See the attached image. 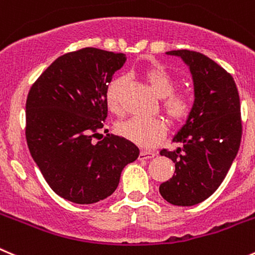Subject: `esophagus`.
<instances>
[{"mask_svg": "<svg viewBox=\"0 0 255 255\" xmlns=\"http://www.w3.org/2000/svg\"><path fill=\"white\" fill-rule=\"evenodd\" d=\"M156 156L154 151H146V150H141L139 154V159L140 160H147V159H152V157Z\"/></svg>", "mask_w": 255, "mask_h": 255, "instance_id": "34e87169", "label": "esophagus"}]
</instances>
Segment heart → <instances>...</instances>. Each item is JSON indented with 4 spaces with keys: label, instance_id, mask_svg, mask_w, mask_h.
<instances>
[{
    "label": "heart",
    "instance_id": "obj_1",
    "mask_svg": "<svg viewBox=\"0 0 255 255\" xmlns=\"http://www.w3.org/2000/svg\"><path fill=\"white\" fill-rule=\"evenodd\" d=\"M142 77L157 98L161 99L160 109L170 123L180 124L188 119L191 111V100L188 94L175 91L176 81L160 65H151L142 70ZM125 77H115L106 87L105 100L109 110L116 115L124 114V90ZM116 131L124 139L144 149H150L165 137L168 128L161 119L132 118L121 121L116 126Z\"/></svg>",
    "mask_w": 255,
    "mask_h": 255
}]
</instances>
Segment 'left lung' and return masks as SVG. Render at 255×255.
<instances>
[{
	"label": "left lung",
	"mask_w": 255,
	"mask_h": 255,
	"mask_svg": "<svg viewBox=\"0 0 255 255\" xmlns=\"http://www.w3.org/2000/svg\"><path fill=\"white\" fill-rule=\"evenodd\" d=\"M190 67L195 101L188 121L174 142L175 151L160 155L175 162L170 180L160 184L161 196L173 205L191 207L204 202L222 184L242 140L241 100L232 75L200 52L174 50Z\"/></svg>",
	"instance_id": "left-lung-1"
}]
</instances>
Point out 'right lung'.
Listing matches in <instances>:
<instances>
[{"label":"right lung","mask_w":255,"mask_h":255,"mask_svg":"<svg viewBox=\"0 0 255 255\" xmlns=\"http://www.w3.org/2000/svg\"><path fill=\"white\" fill-rule=\"evenodd\" d=\"M125 60L124 53L95 47L67 52L28 91V149L50 188L69 202L93 204L110 196L124 166L139 156L129 140L100 134L106 87Z\"/></svg>","instance_id":"1"}]
</instances>
